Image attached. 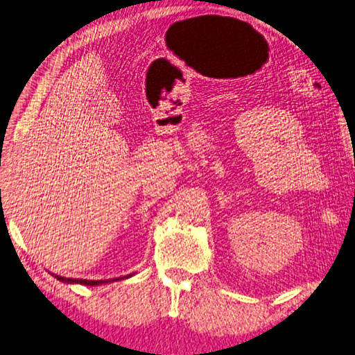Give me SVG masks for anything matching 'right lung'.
<instances>
[{
    "mask_svg": "<svg viewBox=\"0 0 355 355\" xmlns=\"http://www.w3.org/2000/svg\"><path fill=\"white\" fill-rule=\"evenodd\" d=\"M135 275V273H130V275H125V277H119V278H112V279H77V278H64V277H60L55 275V278L58 282L66 283V284H83V286H98V284H105V283H111V282H117V279H125V278H130Z\"/></svg>",
    "mask_w": 355,
    "mask_h": 355,
    "instance_id": "obj_1",
    "label": "right lung"
}]
</instances>
